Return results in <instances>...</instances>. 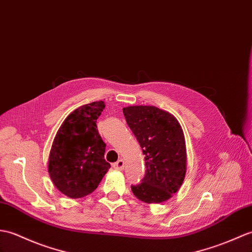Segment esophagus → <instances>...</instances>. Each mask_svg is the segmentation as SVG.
I'll use <instances>...</instances> for the list:
<instances>
[{
  "label": "esophagus",
  "instance_id": "34e87169",
  "mask_svg": "<svg viewBox=\"0 0 252 252\" xmlns=\"http://www.w3.org/2000/svg\"><path fill=\"white\" fill-rule=\"evenodd\" d=\"M114 167L116 169H119V171H122V169L125 168V161L122 159L118 160L116 163H114Z\"/></svg>",
  "mask_w": 252,
  "mask_h": 252
}]
</instances>
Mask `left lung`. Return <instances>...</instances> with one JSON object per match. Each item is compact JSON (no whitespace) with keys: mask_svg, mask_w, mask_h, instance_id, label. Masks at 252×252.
Returning <instances> with one entry per match:
<instances>
[{"mask_svg":"<svg viewBox=\"0 0 252 252\" xmlns=\"http://www.w3.org/2000/svg\"><path fill=\"white\" fill-rule=\"evenodd\" d=\"M124 115L145 155V177L131 186L133 194L148 204L165 202L180 189L186 176L183 128L172 114L156 106L125 107Z\"/></svg>","mask_w":252,"mask_h":252,"instance_id":"obj_1","label":"left lung"}]
</instances>
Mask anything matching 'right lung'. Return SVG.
Here are the masks:
<instances>
[{
	"label": "right lung",
	"instance_id": "1",
	"mask_svg": "<svg viewBox=\"0 0 252 252\" xmlns=\"http://www.w3.org/2000/svg\"><path fill=\"white\" fill-rule=\"evenodd\" d=\"M103 101L75 109L63 121L51 146L48 172L64 195L80 198L94 191L110 164L104 159L106 144L99 136L96 120Z\"/></svg>",
	"mask_w": 252,
	"mask_h": 252
}]
</instances>
